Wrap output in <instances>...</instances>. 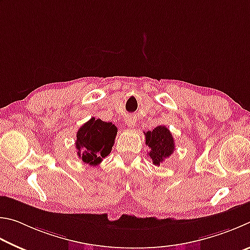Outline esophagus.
Instances as JSON below:
<instances>
[{
  "instance_id": "esophagus-1",
  "label": "esophagus",
  "mask_w": 250,
  "mask_h": 250,
  "mask_svg": "<svg viewBox=\"0 0 250 250\" xmlns=\"http://www.w3.org/2000/svg\"><path fill=\"white\" fill-rule=\"evenodd\" d=\"M125 124L128 126V127H134L136 125V120L133 116H127L125 118Z\"/></svg>"
}]
</instances>
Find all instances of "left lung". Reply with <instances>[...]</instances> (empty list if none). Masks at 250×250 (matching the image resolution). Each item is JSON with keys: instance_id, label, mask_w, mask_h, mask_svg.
Here are the masks:
<instances>
[{"instance_id": "left-lung-1", "label": "left lung", "mask_w": 250, "mask_h": 250, "mask_svg": "<svg viewBox=\"0 0 250 250\" xmlns=\"http://www.w3.org/2000/svg\"><path fill=\"white\" fill-rule=\"evenodd\" d=\"M144 134L146 137V145L149 147L148 156L150 157L152 164L160 166L174 150V141L171 133L166 126L160 125Z\"/></svg>"}]
</instances>
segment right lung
<instances>
[{"instance_id":"1","label":"right lung","mask_w":250,"mask_h":250,"mask_svg":"<svg viewBox=\"0 0 250 250\" xmlns=\"http://www.w3.org/2000/svg\"><path fill=\"white\" fill-rule=\"evenodd\" d=\"M117 127L112 123L92 117L77 133L76 148L83 163L98 166L112 150Z\"/></svg>"}]
</instances>
